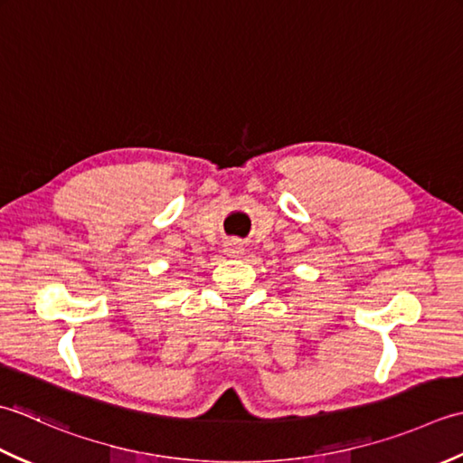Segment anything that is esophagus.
I'll list each match as a JSON object with an SVG mask.
<instances>
[{"label":"esophagus","instance_id":"obj_1","mask_svg":"<svg viewBox=\"0 0 463 463\" xmlns=\"http://www.w3.org/2000/svg\"><path fill=\"white\" fill-rule=\"evenodd\" d=\"M225 253H228L230 258H240L243 253V245L238 240H232L225 243Z\"/></svg>","mask_w":463,"mask_h":463}]
</instances>
